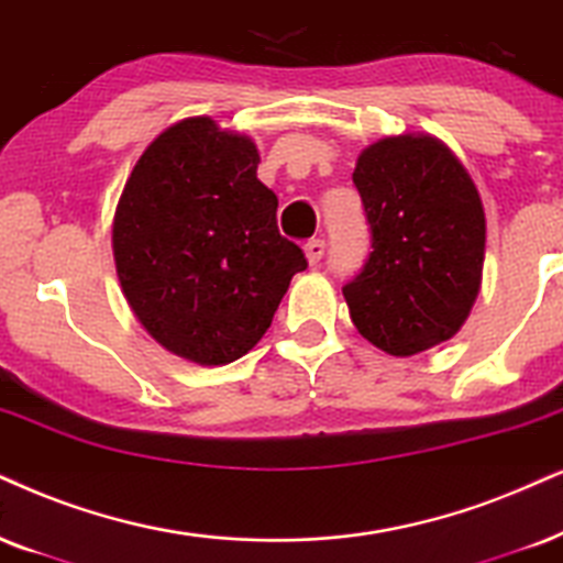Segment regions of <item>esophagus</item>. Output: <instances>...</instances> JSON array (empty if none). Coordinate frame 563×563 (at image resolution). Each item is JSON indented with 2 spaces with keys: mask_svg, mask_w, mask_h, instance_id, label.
I'll use <instances>...</instances> for the list:
<instances>
[{
  "mask_svg": "<svg viewBox=\"0 0 563 563\" xmlns=\"http://www.w3.org/2000/svg\"><path fill=\"white\" fill-rule=\"evenodd\" d=\"M303 252H306V260H309L311 265H317V262L324 257V241H322V239H311V241H306Z\"/></svg>",
  "mask_w": 563,
  "mask_h": 563,
  "instance_id": "1",
  "label": "esophagus"
}]
</instances>
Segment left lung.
<instances>
[{"instance_id": "1", "label": "left lung", "mask_w": 563, "mask_h": 563, "mask_svg": "<svg viewBox=\"0 0 563 563\" xmlns=\"http://www.w3.org/2000/svg\"><path fill=\"white\" fill-rule=\"evenodd\" d=\"M353 184L372 231V254L343 288L353 324L393 355L454 338L478 298L486 254L471 174L431 134H400L358 155Z\"/></svg>"}]
</instances>
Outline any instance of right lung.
I'll return each mask as SVG.
<instances>
[{"instance_id":"1","label":"right lung","mask_w":563,"mask_h":563,"mask_svg":"<svg viewBox=\"0 0 563 563\" xmlns=\"http://www.w3.org/2000/svg\"><path fill=\"white\" fill-rule=\"evenodd\" d=\"M257 166L252 140L191 117L147 145L119 197L111 241L126 301L166 351L195 364L252 351L306 269Z\"/></svg>"}]
</instances>
